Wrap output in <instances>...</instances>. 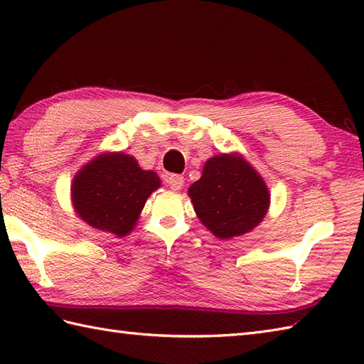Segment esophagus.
<instances>
[{"instance_id": "obj_1", "label": "esophagus", "mask_w": 364, "mask_h": 364, "mask_svg": "<svg viewBox=\"0 0 364 364\" xmlns=\"http://www.w3.org/2000/svg\"><path fill=\"white\" fill-rule=\"evenodd\" d=\"M164 180L170 186V189H173V191H180L183 188V184H184V180H183L181 175H173V173L167 175Z\"/></svg>"}]
</instances>
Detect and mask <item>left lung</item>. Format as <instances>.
Instances as JSON below:
<instances>
[{"instance_id":"1","label":"left lung","mask_w":364,"mask_h":364,"mask_svg":"<svg viewBox=\"0 0 364 364\" xmlns=\"http://www.w3.org/2000/svg\"><path fill=\"white\" fill-rule=\"evenodd\" d=\"M198 219L214 236L230 239L255 228L269 208L261 176L239 156L219 154L206 161L203 175L189 188Z\"/></svg>"}]
</instances>
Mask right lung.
<instances>
[{
  "mask_svg": "<svg viewBox=\"0 0 364 364\" xmlns=\"http://www.w3.org/2000/svg\"><path fill=\"white\" fill-rule=\"evenodd\" d=\"M159 184V176L142 170L134 158L114 153L81 168L73 180L72 197L76 213L90 227L125 236Z\"/></svg>",
  "mask_w": 364,
  "mask_h": 364,
  "instance_id": "right-lung-1",
  "label": "right lung"
}]
</instances>
